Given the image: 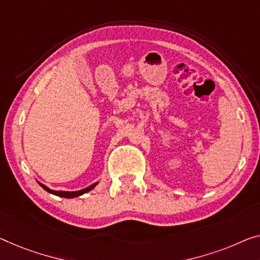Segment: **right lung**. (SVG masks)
I'll list each match as a JSON object with an SVG mask.
<instances>
[{
  "label": "right lung",
  "mask_w": 260,
  "mask_h": 260,
  "mask_svg": "<svg viewBox=\"0 0 260 260\" xmlns=\"http://www.w3.org/2000/svg\"><path fill=\"white\" fill-rule=\"evenodd\" d=\"M40 183V185L42 188L44 189V190H46L50 193H53V195L56 196H59V197H65V199H73V197H78L80 195H83V193H86L90 190H92L93 188L95 187L96 184H98V182H95V183H93L91 185H88L87 188H84L81 189V190H78V191H63V190H52V189H50L46 187V185H44L43 183H41V182H38Z\"/></svg>",
  "instance_id": "right-lung-1"
}]
</instances>
